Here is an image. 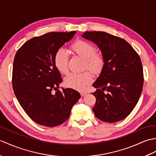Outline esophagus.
I'll list each match as a JSON object with an SVG mask.
<instances>
[{
  "mask_svg": "<svg viewBox=\"0 0 156 156\" xmlns=\"http://www.w3.org/2000/svg\"><path fill=\"white\" fill-rule=\"evenodd\" d=\"M87 94V93H86V92H80V95H81V97H84V96Z\"/></svg>",
  "mask_w": 156,
  "mask_h": 156,
  "instance_id": "obj_1",
  "label": "esophagus"
}]
</instances>
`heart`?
<instances>
[{
  "instance_id": "1",
  "label": "heart",
  "mask_w": 156,
  "mask_h": 156,
  "mask_svg": "<svg viewBox=\"0 0 156 156\" xmlns=\"http://www.w3.org/2000/svg\"><path fill=\"white\" fill-rule=\"evenodd\" d=\"M72 50L76 54L85 59V68H89L95 74H99L104 68L105 58L102 53L96 51L95 46L88 41L78 39L71 45ZM54 64L62 74L68 72L69 55L64 48H59L54 55ZM93 80V76L90 72L80 74L72 73L65 78L68 87L77 90H82Z\"/></svg>"
}]
</instances>
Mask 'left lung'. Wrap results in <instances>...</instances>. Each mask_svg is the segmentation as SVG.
I'll return each mask as SVG.
<instances>
[{
  "label": "left lung",
  "mask_w": 156,
  "mask_h": 156,
  "mask_svg": "<svg viewBox=\"0 0 156 156\" xmlns=\"http://www.w3.org/2000/svg\"><path fill=\"white\" fill-rule=\"evenodd\" d=\"M82 37L97 45L105 58L104 68L92 84L97 88L92 111L102 121L122 120L133 110L143 88L140 56L125 39L106 32L87 31Z\"/></svg>",
  "instance_id": "8db88e82"
}]
</instances>
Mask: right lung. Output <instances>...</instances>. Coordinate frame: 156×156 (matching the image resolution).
<instances>
[{
	"instance_id": "right-lung-1",
	"label": "right lung",
	"mask_w": 156,
	"mask_h": 156,
	"mask_svg": "<svg viewBox=\"0 0 156 156\" xmlns=\"http://www.w3.org/2000/svg\"><path fill=\"white\" fill-rule=\"evenodd\" d=\"M76 33H48L29 39L16 51L12 68L13 90L23 110L39 125L51 127L62 124L80 98L74 89L58 90L62 78L54 60L55 51ZM53 90L57 91L53 94Z\"/></svg>"
}]
</instances>
